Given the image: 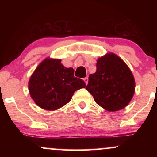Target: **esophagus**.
I'll list each match as a JSON object with an SVG mask.
<instances>
[{
    "label": "esophagus",
    "mask_w": 157,
    "mask_h": 157,
    "mask_svg": "<svg viewBox=\"0 0 157 157\" xmlns=\"http://www.w3.org/2000/svg\"><path fill=\"white\" fill-rule=\"evenodd\" d=\"M83 80H84V82H85V83H86V85H87L88 82H89V78H88V77H85V78L83 79Z\"/></svg>",
    "instance_id": "1"
}]
</instances>
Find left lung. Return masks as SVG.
I'll list each match as a JSON object with an SVG mask.
<instances>
[{"mask_svg": "<svg viewBox=\"0 0 157 157\" xmlns=\"http://www.w3.org/2000/svg\"><path fill=\"white\" fill-rule=\"evenodd\" d=\"M86 89L99 105L108 111H117L132 100L135 80L127 64L111 52L97 60V71L89 75Z\"/></svg>", "mask_w": 157, "mask_h": 157, "instance_id": "obj_1", "label": "left lung"}]
</instances>
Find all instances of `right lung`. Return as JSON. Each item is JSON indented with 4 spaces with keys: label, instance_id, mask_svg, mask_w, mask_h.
Listing matches in <instances>:
<instances>
[{
    "label": "right lung",
    "instance_id": "add662e5",
    "mask_svg": "<svg viewBox=\"0 0 157 157\" xmlns=\"http://www.w3.org/2000/svg\"><path fill=\"white\" fill-rule=\"evenodd\" d=\"M73 68H66L60 59L46 58L32 73L29 81L30 96L36 105L55 111L71 100L75 91L86 87L84 81L74 76Z\"/></svg>",
    "mask_w": 157,
    "mask_h": 157
}]
</instances>
